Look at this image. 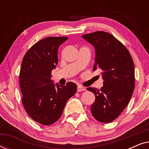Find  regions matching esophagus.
Wrapping results in <instances>:
<instances>
[{"label": "esophagus", "mask_w": 149, "mask_h": 149, "mask_svg": "<svg viewBox=\"0 0 149 149\" xmlns=\"http://www.w3.org/2000/svg\"><path fill=\"white\" fill-rule=\"evenodd\" d=\"M86 90V89L85 88V87H83L81 86V85H79L78 86H77V91L79 92V91H85Z\"/></svg>", "instance_id": "1"}]
</instances>
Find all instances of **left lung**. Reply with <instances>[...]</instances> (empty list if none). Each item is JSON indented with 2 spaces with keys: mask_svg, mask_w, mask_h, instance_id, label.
Segmentation results:
<instances>
[{
  "mask_svg": "<svg viewBox=\"0 0 149 149\" xmlns=\"http://www.w3.org/2000/svg\"><path fill=\"white\" fill-rule=\"evenodd\" d=\"M82 37L95 49L93 70L99 69L104 79L101 89L89 87L95 100L91 107L93 117L102 123H111L129 103L135 85L133 60L127 48L108 32L98 31Z\"/></svg>",
  "mask_w": 149,
  "mask_h": 149,
  "instance_id": "left-lung-1",
  "label": "left lung"
}]
</instances>
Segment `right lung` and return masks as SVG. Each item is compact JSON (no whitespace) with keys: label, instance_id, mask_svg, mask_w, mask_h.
<instances>
[{"label":"right lung","instance_id":"right-lung-1","mask_svg":"<svg viewBox=\"0 0 149 149\" xmlns=\"http://www.w3.org/2000/svg\"><path fill=\"white\" fill-rule=\"evenodd\" d=\"M68 37H47L26 52L22 62L19 84L22 102L28 115L44 125L60 119L67 101L75 94L77 86L54 84L52 71L58 63V50Z\"/></svg>","mask_w":149,"mask_h":149}]
</instances>
